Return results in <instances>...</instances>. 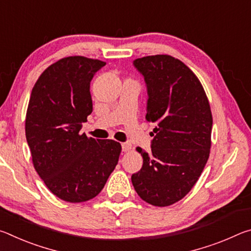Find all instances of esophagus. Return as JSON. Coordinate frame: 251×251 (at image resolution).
Returning <instances> with one entry per match:
<instances>
[{
	"instance_id": "1",
	"label": "esophagus",
	"mask_w": 251,
	"mask_h": 251,
	"mask_svg": "<svg viewBox=\"0 0 251 251\" xmlns=\"http://www.w3.org/2000/svg\"><path fill=\"white\" fill-rule=\"evenodd\" d=\"M122 148H123V151H129L131 150V145L129 143H123L122 144Z\"/></svg>"
}]
</instances>
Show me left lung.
Wrapping results in <instances>:
<instances>
[{"instance_id":"1","label":"left lung","mask_w":251,"mask_h":251,"mask_svg":"<svg viewBox=\"0 0 251 251\" xmlns=\"http://www.w3.org/2000/svg\"><path fill=\"white\" fill-rule=\"evenodd\" d=\"M147 86L146 120L155 123L151 151L137 150L143 167L131 182L143 201L165 207L190 192L205 168L211 146L212 115L201 83L171 55L137 58Z\"/></svg>"}]
</instances>
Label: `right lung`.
Wrapping results in <instances>:
<instances>
[{
    "label": "right lung",
    "instance_id": "obj_1",
    "mask_svg": "<svg viewBox=\"0 0 251 251\" xmlns=\"http://www.w3.org/2000/svg\"><path fill=\"white\" fill-rule=\"evenodd\" d=\"M105 64L84 56L59 59L41 74L29 97L25 135L34 168L62 201L97 196L120 158V143L79 133L93 112L91 80Z\"/></svg>",
    "mask_w": 251,
    "mask_h": 251
}]
</instances>
